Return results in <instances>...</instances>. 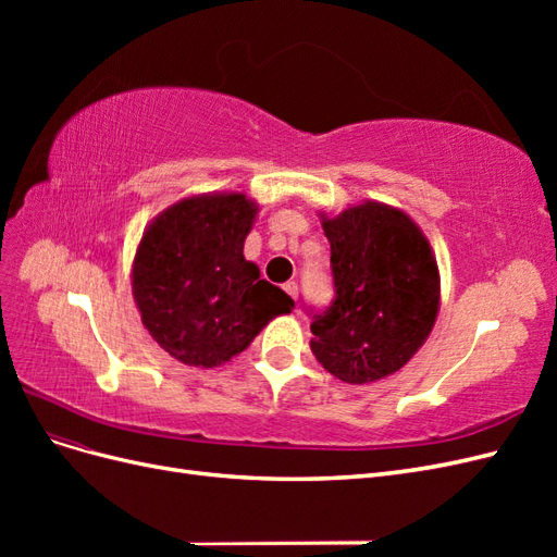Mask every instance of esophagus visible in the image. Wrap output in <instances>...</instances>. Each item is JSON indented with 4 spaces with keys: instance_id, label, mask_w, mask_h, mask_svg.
Returning a JSON list of instances; mask_svg holds the SVG:
<instances>
[{
    "instance_id": "esophagus-1",
    "label": "esophagus",
    "mask_w": 557,
    "mask_h": 557,
    "mask_svg": "<svg viewBox=\"0 0 557 557\" xmlns=\"http://www.w3.org/2000/svg\"><path fill=\"white\" fill-rule=\"evenodd\" d=\"M283 290H285V293H288V295H290V297H293V299L297 301L299 288H297V283H295V281H288V283H285V285H283Z\"/></svg>"
}]
</instances>
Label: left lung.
<instances>
[{
	"label": "left lung",
	"mask_w": 557,
	"mask_h": 557,
	"mask_svg": "<svg viewBox=\"0 0 557 557\" xmlns=\"http://www.w3.org/2000/svg\"><path fill=\"white\" fill-rule=\"evenodd\" d=\"M320 223L336 295L311 323V350L344 383L381 381L416 356L440 313L432 246L407 213L381 201L320 213Z\"/></svg>",
	"instance_id": "8db88e82"
}]
</instances>
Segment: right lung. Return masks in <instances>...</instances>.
I'll list each match as a JSON object with an SVG mask.
<instances>
[{"label": "right lung", "instance_id": "right-lung-1", "mask_svg": "<svg viewBox=\"0 0 557 557\" xmlns=\"http://www.w3.org/2000/svg\"><path fill=\"white\" fill-rule=\"evenodd\" d=\"M258 205L244 193L183 197L144 232L132 295L148 334L190 367H218L295 301L244 258Z\"/></svg>", "mask_w": 557, "mask_h": 557}]
</instances>
